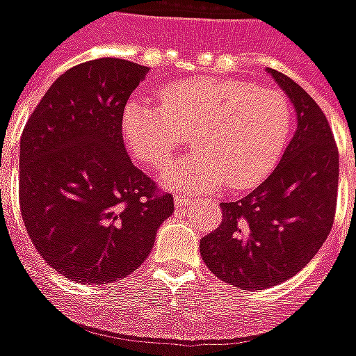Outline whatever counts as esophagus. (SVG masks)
Instances as JSON below:
<instances>
[{
    "label": "esophagus",
    "mask_w": 356,
    "mask_h": 356,
    "mask_svg": "<svg viewBox=\"0 0 356 356\" xmlns=\"http://www.w3.org/2000/svg\"><path fill=\"white\" fill-rule=\"evenodd\" d=\"M175 203H176V207H186V204L191 203V199H189V197H186V195H176Z\"/></svg>",
    "instance_id": "esophagus-1"
}]
</instances>
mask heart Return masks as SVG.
Returning <instances> with one entry per match:
<instances>
[{
    "label": "heart",
    "mask_w": 356,
    "mask_h": 356,
    "mask_svg": "<svg viewBox=\"0 0 356 356\" xmlns=\"http://www.w3.org/2000/svg\"><path fill=\"white\" fill-rule=\"evenodd\" d=\"M161 106L131 98L121 132L132 157L155 170L170 165L193 134L197 153L168 170L176 188L245 191L273 172L292 124L288 98L273 87L241 79L197 77L157 92Z\"/></svg>",
    "instance_id": "heart-1"
}]
</instances>
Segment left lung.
I'll return each instance as SVG.
<instances>
[{
    "label": "left lung",
    "instance_id": "obj_1",
    "mask_svg": "<svg viewBox=\"0 0 356 356\" xmlns=\"http://www.w3.org/2000/svg\"><path fill=\"white\" fill-rule=\"evenodd\" d=\"M267 72L294 104V138L252 193L222 203V224L199 245L210 271L243 290L271 288L302 271L328 237L338 203L339 155L326 115L298 83Z\"/></svg>",
    "mask_w": 356,
    "mask_h": 356
}]
</instances>
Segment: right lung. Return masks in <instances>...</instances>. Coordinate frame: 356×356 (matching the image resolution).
<instances>
[{
	"instance_id": "obj_1",
	"label": "right lung",
	"mask_w": 356,
	"mask_h": 356,
	"mask_svg": "<svg viewBox=\"0 0 356 356\" xmlns=\"http://www.w3.org/2000/svg\"><path fill=\"white\" fill-rule=\"evenodd\" d=\"M149 70L96 58L62 74L26 121L18 199L26 232L54 271L81 284H108L136 271L170 193L132 165L121 113Z\"/></svg>"
}]
</instances>
